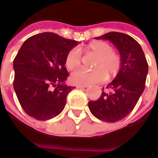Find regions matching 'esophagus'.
<instances>
[{
	"label": "esophagus",
	"mask_w": 158,
	"mask_h": 158,
	"mask_svg": "<svg viewBox=\"0 0 158 158\" xmlns=\"http://www.w3.org/2000/svg\"><path fill=\"white\" fill-rule=\"evenodd\" d=\"M88 87V85H77V88H79V89H83V88H86Z\"/></svg>",
	"instance_id": "1"
}]
</instances>
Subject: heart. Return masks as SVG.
Returning <instances> with one entry per match:
<instances>
[{"label": "heart", "mask_w": 158, "mask_h": 158, "mask_svg": "<svg viewBox=\"0 0 158 158\" xmlns=\"http://www.w3.org/2000/svg\"><path fill=\"white\" fill-rule=\"evenodd\" d=\"M84 52H93L97 55L93 70L79 69L71 74V80L78 85H89L102 82L106 79V74L112 77L116 75L121 69L122 60L113 47L105 41L96 40L90 42L84 48ZM81 62L80 53L77 49L70 50L66 56L65 66L69 70L78 68Z\"/></svg>", "instance_id": "obj_1"}]
</instances>
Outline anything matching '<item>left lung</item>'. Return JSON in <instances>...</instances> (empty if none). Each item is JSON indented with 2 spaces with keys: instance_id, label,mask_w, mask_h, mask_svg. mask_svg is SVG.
Returning <instances> with one entry per match:
<instances>
[{
  "instance_id": "8db88e82",
  "label": "left lung",
  "mask_w": 158,
  "mask_h": 158,
  "mask_svg": "<svg viewBox=\"0 0 158 158\" xmlns=\"http://www.w3.org/2000/svg\"><path fill=\"white\" fill-rule=\"evenodd\" d=\"M96 39L112 42L118 50L122 65L106 87L109 92L103 91L99 99L89 102L88 105L96 118L115 123L128 116L138 102L145 89L148 63L139 43L126 34L109 32Z\"/></svg>"
}]
</instances>
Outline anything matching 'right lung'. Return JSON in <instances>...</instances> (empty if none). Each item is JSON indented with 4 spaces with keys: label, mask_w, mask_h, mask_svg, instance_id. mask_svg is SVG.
Masks as SVG:
<instances>
[{
    "label": "right lung",
    "mask_w": 158,
    "mask_h": 158,
    "mask_svg": "<svg viewBox=\"0 0 158 158\" xmlns=\"http://www.w3.org/2000/svg\"><path fill=\"white\" fill-rule=\"evenodd\" d=\"M79 43L56 34L41 33L27 39L13 60V88L29 116L49 120L62 113L73 89L65 85L68 52Z\"/></svg>",
    "instance_id": "add662e5"
}]
</instances>
